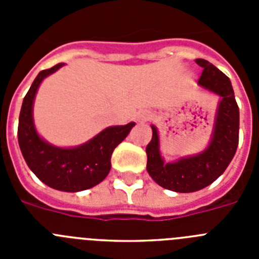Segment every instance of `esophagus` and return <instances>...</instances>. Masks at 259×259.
Returning a JSON list of instances; mask_svg holds the SVG:
<instances>
[{
  "instance_id": "34e87169",
  "label": "esophagus",
  "mask_w": 259,
  "mask_h": 259,
  "mask_svg": "<svg viewBox=\"0 0 259 259\" xmlns=\"http://www.w3.org/2000/svg\"><path fill=\"white\" fill-rule=\"evenodd\" d=\"M150 119V114L148 111H141V113L137 114V120L139 122H146Z\"/></svg>"
}]
</instances>
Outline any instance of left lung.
Returning <instances> with one entry per match:
<instances>
[{
    "mask_svg": "<svg viewBox=\"0 0 259 259\" xmlns=\"http://www.w3.org/2000/svg\"><path fill=\"white\" fill-rule=\"evenodd\" d=\"M196 62L202 67L200 85L221 97L211 143L200 154L164 163L157 128L152 125V140L146 145V170L152 179L163 188L180 193L200 191L215 182L232 161L239 145V106L230 79L206 59L198 58Z\"/></svg>",
    "mask_w": 259,
    "mask_h": 259,
    "instance_id": "8db88e82",
    "label": "left lung"
}]
</instances>
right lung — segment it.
<instances>
[{"mask_svg":"<svg viewBox=\"0 0 259 259\" xmlns=\"http://www.w3.org/2000/svg\"><path fill=\"white\" fill-rule=\"evenodd\" d=\"M62 63L40 71L23 100L18 124V141L24 161L38 179L50 188L79 192L100 184L111 168V154L130 134L135 123L115 125L95 136L77 148H57L37 135L32 118V105L40 83L56 72Z\"/></svg>","mask_w":259,"mask_h":259,"instance_id":"add662e5","label":"right lung"}]
</instances>
